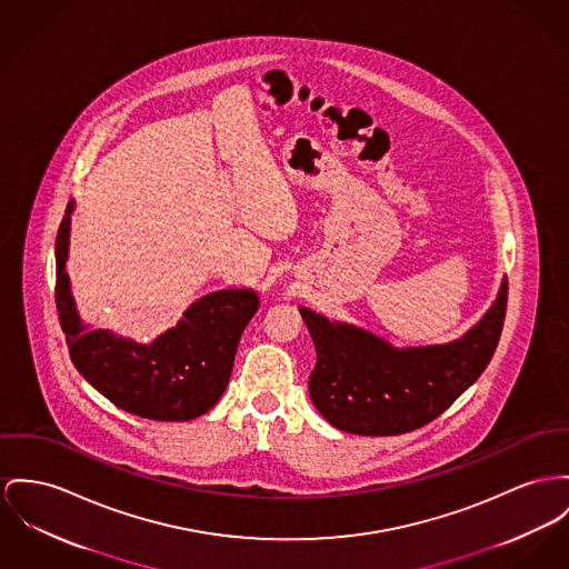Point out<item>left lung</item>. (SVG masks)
I'll return each mask as SVG.
<instances>
[{
    "instance_id": "left-lung-1",
    "label": "left lung",
    "mask_w": 569,
    "mask_h": 569,
    "mask_svg": "<svg viewBox=\"0 0 569 569\" xmlns=\"http://www.w3.org/2000/svg\"><path fill=\"white\" fill-rule=\"evenodd\" d=\"M507 310V278L486 315L459 339L395 347L353 323L300 306L317 349L308 379L315 408L358 436H399L440 417L492 360Z\"/></svg>"
}]
</instances>
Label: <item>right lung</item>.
<instances>
[{"mask_svg": "<svg viewBox=\"0 0 569 569\" xmlns=\"http://www.w3.org/2000/svg\"><path fill=\"white\" fill-rule=\"evenodd\" d=\"M69 202L56 239V306L77 371L120 410L151 420H191L227 390L237 345L259 310L254 289H222L188 306L174 328L138 342L114 330H92L77 312L67 273Z\"/></svg>", "mask_w": 569, "mask_h": 569, "instance_id": "1", "label": "right lung"}]
</instances>
